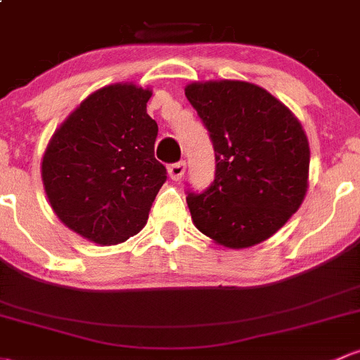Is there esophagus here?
<instances>
[{
  "mask_svg": "<svg viewBox=\"0 0 360 360\" xmlns=\"http://www.w3.org/2000/svg\"><path fill=\"white\" fill-rule=\"evenodd\" d=\"M185 168H187L185 161H179V162H173V165H169L168 173H169V176H172V180H180L181 176H184Z\"/></svg>",
  "mask_w": 360,
  "mask_h": 360,
  "instance_id": "1",
  "label": "esophagus"
}]
</instances>
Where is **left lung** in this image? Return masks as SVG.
Wrapping results in <instances>:
<instances>
[{
  "instance_id": "1",
  "label": "left lung",
  "mask_w": 360,
  "mask_h": 360,
  "mask_svg": "<svg viewBox=\"0 0 360 360\" xmlns=\"http://www.w3.org/2000/svg\"><path fill=\"white\" fill-rule=\"evenodd\" d=\"M214 149V180L187 191L192 220L227 248H250L276 234L303 202L310 149L284 103L246 81L185 88Z\"/></svg>"
}]
</instances>
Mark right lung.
Segmentation results:
<instances>
[{
  "mask_svg": "<svg viewBox=\"0 0 360 360\" xmlns=\"http://www.w3.org/2000/svg\"><path fill=\"white\" fill-rule=\"evenodd\" d=\"M153 91L110 84L62 123L43 155L44 192L70 231L117 244L147 224L165 165L154 158L158 123L147 114Z\"/></svg>",
  "mask_w": 360,
  "mask_h": 360,
  "instance_id": "add662e5",
  "label": "right lung"
}]
</instances>
